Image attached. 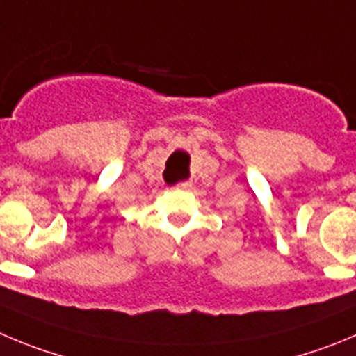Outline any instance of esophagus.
<instances>
[{"mask_svg":"<svg viewBox=\"0 0 356 356\" xmlns=\"http://www.w3.org/2000/svg\"><path fill=\"white\" fill-rule=\"evenodd\" d=\"M175 188H177V189H181V191H186V189H189V188H191V182H188V181H184V182H179V184L175 186Z\"/></svg>","mask_w":356,"mask_h":356,"instance_id":"esophagus-1","label":"esophagus"}]
</instances>
